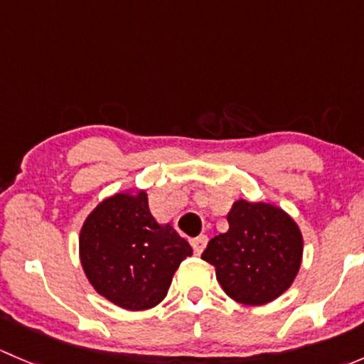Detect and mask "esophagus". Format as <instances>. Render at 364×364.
Returning <instances> with one entry per match:
<instances>
[{
	"instance_id": "1",
	"label": "esophagus",
	"mask_w": 364,
	"mask_h": 364,
	"mask_svg": "<svg viewBox=\"0 0 364 364\" xmlns=\"http://www.w3.org/2000/svg\"><path fill=\"white\" fill-rule=\"evenodd\" d=\"M205 245H208V236H197L192 240V247H193V252H196V255H200V253L204 252Z\"/></svg>"
}]
</instances>
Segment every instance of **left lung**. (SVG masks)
<instances>
[{"label":"left lung","instance_id":"obj_1","mask_svg":"<svg viewBox=\"0 0 364 364\" xmlns=\"http://www.w3.org/2000/svg\"><path fill=\"white\" fill-rule=\"evenodd\" d=\"M229 230L213 237L203 259L215 266L225 294L241 304L271 303L294 282L303 259V236L282 208L240 199Z\"/></svg>","mask_w":364,"mask_h":364}]
</instances>
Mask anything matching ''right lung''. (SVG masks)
Returning a JSON list of instances; mask_svg holds the SVG:
<instances>
[{
    "label": "right lung",
    "mask_w": 364,
    "mask_h": 364,
    "mask_svg": "<svg viewBox=\"0 0 364 364\" xmlns=\"http://www.w3.org/2000/svg\"><path fill=\"white\" fill-rule=\"evenodd\" d=\"M79 255L95 291L124 310L156 306L192 247L149 211L148 193L121 192L87 215Z\"/></svg>",
    "instance_id": "right-lung-1"
}]
</instances>
